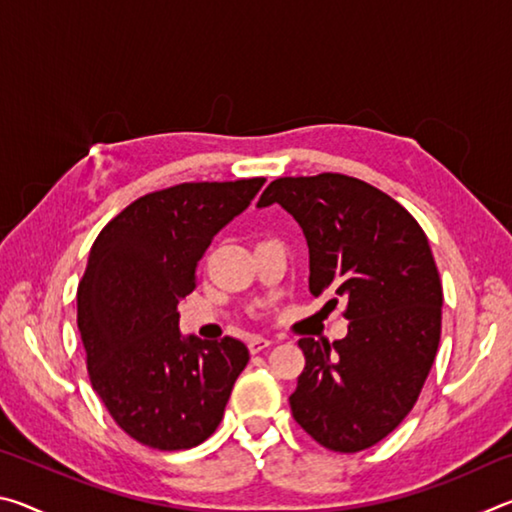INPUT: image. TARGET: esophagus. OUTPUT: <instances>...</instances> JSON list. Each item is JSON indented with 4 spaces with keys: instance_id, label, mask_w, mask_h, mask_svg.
Segmentation results:
<instances>
[{
    "instance_id": "1",
    "label": "esophagus",
    "mask_w": 512,
    "mask_h": 512,
    "mask_svg": "<svg viewBox=\"0 0 512 512\" xmlns=\"http://www.w3.org/2000/svg\"><path fill=\"white\" fill-rule=\"evenodd\" d=\"M271 345H273V341L266 339V336H253V339L248 341V350L257 354V352H264L266 348H271Z\"/></svg>"
}]
</instances>
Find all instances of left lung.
Wrapping results in <instances>:
<instances>
[{"label":"left lung","instance_id":"1","mask_svg":"<svg viewBox=\"0 0 512 512\" xmlns=\"http://www.w3.org/2000/svg\"><path fill=\"white\" fill-rule=\"evenodd\" d=\"M273 203L307 239L311 296L345 300L350 320L332 345L298 341L291 413L323 447L361 452L409 415L436 359L443 287L427 235L391 196L341 173L277 178L257 207Z\"/></svg>","mask_w":512,"mask_h":512}]
</instances>
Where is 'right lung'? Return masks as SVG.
<instances>
[{
    "mask_svg": "<svg viewBox=\"0 0 512 512\" xmlns=\"http://www.w3.org/2000/svg\"><path fill=\"white\" fill-rule=\"evenodd\" d=\"M266 178L183 183L146 194L94 241L76 293L92 388L128 436L176 452L219 427L241 370V341L178 329L180 300L216 232L246 210Z\"/></svg>",
    "mask_w": 512,
    "mask_h": 512,
    "instance_id": "1",
    "label": "right lung"
}]
</instances>
